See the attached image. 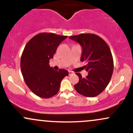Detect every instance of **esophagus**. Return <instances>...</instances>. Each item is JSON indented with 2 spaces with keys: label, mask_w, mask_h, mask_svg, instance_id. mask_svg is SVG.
<instances>
[{
  "label": "esophagus",
  "mask_w": 133,
  "mask_h": 133,
  "mask_svg": "<svg viewBox=\"0 0 133 133\" xmlns=\"http://www.w3.org/2000/svg\"><path fill=\"white\" fill-rule=\"evenodd\" d=\"M68 74H69V75H71L74 74V72L72 71H68Z\"/></svg>",
  "instance_id": "obj_1"
}]
</instances>
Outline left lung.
<instances>
[{
	"label": "left lung",
	"instance_id": "8db88e82",
	"mask_svg": "<svg viewBox=\"0 0 133 133\" xmlns=\"http://www.w3.org/2000/svg\"><path fill=\"white\" fill-rule=\"evenodd\" d=\"M69 38L82 46L80 60L85 63L84 68L89 72L85 78L76 73L79 81L75 89L83 96H97L107 87L112 75L114 62L111 50L105 41L94 34H81Z\"/></svg>",
	"mask_w": 133,
	"mask_h": 133
}]
</instances>
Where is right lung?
Returning a JSON list of instances; mask_svg holds the SVG:
<instances>
[{"mask_svg":"<svg viewBox=\"0 0 133 133\" xmlns=\"http://www.w3.org/2000/svg\"><path fill=\"white\" fill-rule=\"evenodd\" d=\"M66 38L42 32L31 38L24 49L21 58L24 80L29 89L40 97L47 99L56 95L62 79L68 75L66 70H55L49 65L59 44Z\"/></svg>","mask_w":133,"mask_h":133,"instance_id":"right-lung-1","label":"right lung"}]
</instances>
